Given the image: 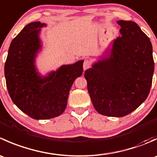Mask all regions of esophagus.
Here are the masks:
<instances>
[{"mask_svg":"<svg viewBox=\"0 0 157 157\" xmlns=\"http://www.w3.org/2000/svg\"><path fill=\"white\" fill-rule=\"evenodd\" d=\"M90 65H91V64H90V61H88V60H85L84 62H83V70H84V71H86V69L90 68Z\"/></svg>","mask_w":157,"mask_h":157,"instance_id":"34e87169","label":"esophagus"}]
</instances>
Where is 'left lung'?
Wrapping results in <instances>:
<instances>
[{
  "mask_svg": "<svg viewBox=\"0 0 157 157\" xmlns=\"http://www.w3.org/2000/svg\"><path fill=\"white\" fill-rule=\"evenodd\" d=\"M117 23L121 36L114 40L109 55L84 74L95 109L110 117L125 116L146 100L154 71L153 47L147 35L134 22Z\"/></svg>",
  "mask_w": 157,
  "mask_h": 157,
  "instance_id": "obj_1",
  "label": "left lung"
}]
</instances>
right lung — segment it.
Instances as JSON below:
<instances>
[{
	"label": "right lung",
	"instance_id": "1",
	"mask_svg": "<svg viewBox=\"0 0 157 157\" xmlns=\"http://www.w3.org/2000/svg\"><path fill=\"white\" fill-rule=\"evenodd\" d=\"M45 23L26 25L13 39L4 65L6 84L11 99L34 119H49L65 110L70 90L83 74V61L62 65L46 76L38 72L36 58L42 50L39 38Z\"/></svg>",
	"mask_w": 157,
	"mask_h": 157
}]
</instances>
